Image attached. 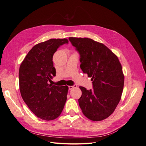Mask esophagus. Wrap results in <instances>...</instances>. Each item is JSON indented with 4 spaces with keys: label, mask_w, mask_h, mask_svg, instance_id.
Returning a JSON list of instances; mask_svg holds the SVG:
<instances>
[{
    "label": "esophagus",
    "mask_w": 146,
    "mask_h": 146,
    "mask_svg": "<svg viewBox=\"0 0 146 146\" xmlns=\"http://www.w3.org/2000/svg\"><path fill=\"white\" fill-rule=\"evenodd\" d=\"M69 90H71L72 89H73L74 88H77V85H74L73 86H69Z\"/></svg>",
    "instance_id": "esophagus-1"
}]
</instances>
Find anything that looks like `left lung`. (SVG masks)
I'll use <instances>...</instances> for the list:
<instances>
[{
	"instance_id": "left-lung-1",
	"label": "left lung",
	"mask_w": 146,
	"mask_h": 146,
	"mask_svg": "<svg viewBox=\"0 0 146 146\" xmlns=\"http://www.w3.org/2000/svg\"><path fill=\"white\" fill-rule=\"evenodd\" d=\"M80 54V68L91 77L93 90L80 86L78 104L87 118L100 121L114 112L121 98L124 76L117 56L104 44L90 38H69Z\"/></svg>"
}]
</instances>
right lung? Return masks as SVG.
<instances>
[{
    "instance_id": "add662e5",
    "label": "right lung",
    "mask_w": 146,
    "mask_h": 146,
    "mask_svg": "<svg viewBox=\"0 0 146 146\" xmlns=\"http://www.w3.org/2000/svg\"><path fill=\"white\" fill-rule=\"evenodd\" d=\"M67 39H50L32 47L22 62L19 71V90L24 102L35 115L46 121L58 117L67 99L68 86L48 83L55 76L53 55L68 44Z\"/></svg>"
}]
</instances>
